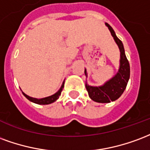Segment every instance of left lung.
Here are the masks:
<instances>
[{
    "label": "left lung",
    "instance_id": "obj_1",
    "mask_svg": "<svg viewBox=\"0 0 150 150\" xmlns=\"http://www.w3.org/2000/svg\"><path fill=\"white\" fill-rule=\"evenodd\" d=\"M105 25L109 28L112 38L118 45L120 50V67L117 74L112 78L100 86H90L86 84V87L88 91V96L92 100L99 103H110L118 99L123 93L126 88L127 83L130 76V67L128 62L127 57L125 53L124 46L121 40L117 36L114 30L111 26L105 23ZM85 74L87 76V72L85 69Z\"/></svg>",
    "mask_w": 150,
    "mask_h": 150
}]
</instances>
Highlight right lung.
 Listing matches in <instances>:
<instances>
[{
    "label": "right lung",
    "instance_id": "right-lung-1",
    "mask_svg": "<svg viewBox=\"0 0 150 150\" xmlns=\"http://www.w3.org/2000/svg\"><path fill=\"white\" fill-rule=\"evenodd\" d=\"M64 81L63 82V84H62V87L60 88V89H59L58 91L56 93H54V94L52 95V96H50V97H47V98L38 99V98H31V97H29V96H28V95H26L25 93H24L23 92H22V93L23 95H24V96L28 99V100H29L30 101H32V102H34V103L38 104V105H49V104L52 103V102H54V101H56V100L58 99L59 97H60V95H61V93H62V89H63V88H64Z\"/></svg>",
    "mask_w": 150,
    "mask_h": 150
}]
</instances>
